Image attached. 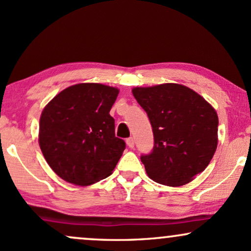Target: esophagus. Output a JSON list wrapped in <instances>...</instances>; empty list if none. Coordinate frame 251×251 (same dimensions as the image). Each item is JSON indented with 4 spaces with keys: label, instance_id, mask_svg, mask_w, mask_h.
<instances>
[{
    "label": "esophagus",
    "instance_id": "1",
    "mask_svg": "<svg viewBox=\"0 0 251 251\" xmlns=\"http://www.w3.org/2000/svg\"><path fill=\"white\" fill-rule=\"evenodd\" d=\"M126 144H127V146L129 149H133L134 148V139L132 137H129L126 139Z\"/></svg>",
    "mask_w": 251,
    "mask_h": 251
}]
</instances>
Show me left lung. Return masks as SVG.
I'll return each mask as SVG.
<instances>
[{
  "mask_svg": "<svg viewBox=\"0 0 251 251\" xmlns=\"http://www.w3.org/2000/svg\"><path fill=\"white\" fill-rule=\"evenodd\" d=\"M132 93L148 113L153 131V150L140 157L146 174L164 185L190 183L206 169L217 149L215 108L178 83L135 87Z\"/></svg>",
  "mask_w": 251,
  "mask_h": 251,
  "instance_id": "1",
  "label": "left lung"
}]
</instances>
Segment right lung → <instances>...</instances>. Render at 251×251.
<instances>
[{
  "mask_svg": "<svg viewBox=\"0 0 251 251\" xmlns=\"http://www.w3.org/2000/svg\"><path fill=\"white\" fill-rule=\"evenodd\" d=\"M119 89L101 83H77L63 89L43 108L39 144L55 174L75 185L108 177L125 142L116 137L109 116Z\"/></svg>",
  "mask_w": 251,
  "mask_h": 251,
  "instance_id": "1",
  "label": "right lung"
}]
</instances>
